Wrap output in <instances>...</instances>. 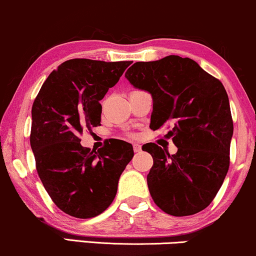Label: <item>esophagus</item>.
<instances>
[{
	"instance_id": "1",
	"label": "esophagus",
	"mask_w": 256,
	"mask_h": 256,
	"mask_svg": "<svg viewBox=\"0 0 256 256\" xmlns=\"http://www.w3.org/2000/svg\"><path fill=\"white\" fill-rule=\"evenodd\" d=\"M142 150V146H140V144H138V143H134V152H140Z\"/></svg>"
}]
</instances>
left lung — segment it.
Here are the masks:
<instances>
[{
  "instance_id": "8db88e82",
  "label": "left lung",
  "mask_w": 256,
  "mask_h": 256,
  "mask_svg": "<svg viewBox=\"0 0 256 256\" xmlns=\"http://www.w3.org/2000/svg\"><path fill=\"white\" fill-rule=\"evenodd\" d=\"M125 78L152 95L150 128L169 126L166 137L178 148L174 155L155 143L142 148L154 158L146 176L154 202L172 216L198 214L211 204L229 169L234 124L226 88L180 56L137 62Z\"/></svg>"
}]
</instances>
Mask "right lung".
Returning a JSON list of instances; mask_svg holds the SVG:
<instances>
[{
	"instance_id": "add662e5",
	"label": "right lung",
	"mask_w": 256,
	"mask_h": 256,
	"mask_svg": "<svg viewBox=\"0 0 256 256\" xmlns=\"http://www.w3.org/2000/svg\"><path fill=\"white\" fill-rule=\"evenodd\" d=\"M130 64L66 60L48 75L33 102L30 142L36 172L54 204L69 216L86 220L102 214L134 158V148L124 140H110L98 152L80 143L83 130L100 125V100Z\"/></svg>"
}]
</instances>
